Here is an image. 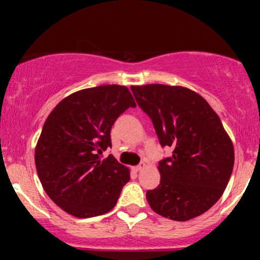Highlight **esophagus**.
Returning <instances> with one entry per match:
<instances>
[{
    "label": "esophagus",
    "instance_id": "obj_1",
    "mask_svg": "<svg viewBox=\"0 0 260 260\" xmlns=\"http://www.w3.org/2000/svg\"><path fill=\"white\" fill-rule=\"evenodd\" d=\"M145 167H146V164H141V165H138V166H136L135 167V171H142V170L143 169H145Z\"/></svg>",
    "mask_w": 260,
    "mask_h": 260
}]
</instances>
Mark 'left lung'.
<instances>
[{"label": "left lung", "mask_w": 260, "mask_h": 260, "mask_svg": "<svg viewBox=\"0 0 260 260\" xmlns=\"http://www.w3.org/2000/svg\"><path fill=\"white\" fill-rule=\"evenodd\" d=\"M171 157L158 164L159 185L146 193L152 210L176 221L208 211L221 198L233 167L234 147L208 102L183 86H131Z\"/></svg>", "instance_id": "left-lung-1"}]
</instances>
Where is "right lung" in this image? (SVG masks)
Here are the masks:
<instances>
[{"label": "right lung", "mask_w": 260, "mask_h": 260, "mask_svg": "<svg viewBox=\"0 0 260 260\" xmlns=\"http://www.w3.org/2000/svg\"><path fill=\"white\" fill-rule=\"evenodd\" d=\"M136 103L128 88L101 85L62 99L44 123L35 148L39 179L49 198L77 217L111 211L129 170L112 154L111 129L117 118Z\"/></svg>", "instance_id": "obj_1"}]
</instances>
